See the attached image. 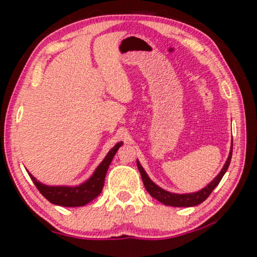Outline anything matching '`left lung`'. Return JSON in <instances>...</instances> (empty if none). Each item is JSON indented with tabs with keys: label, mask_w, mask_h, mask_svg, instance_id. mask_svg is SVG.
I'll list each match as a JSON object with an SVG mask.
<instances>
[{
	"label": "left lung",
	"mask_w": 257,
	"mask_h": 257,
	"mask_svg": "<svg viewBox=\"0 0 257 257\" xmlns=\"http://www.w3.org/2000/svg\"><path fill=\"white\" fill-rule=\"evenodd\" d=\"M232 149H233V145H231V151H229L228 158H227L225 166H223L222 169H221V172L217 174L216 178H215L208 186H205L204 188H202V190L198 191V192H193V193L179 194V193L168 192V191L163 190V188H161L159 186L156 185L155 182H153L152 180L149 178V175H147L145 170H144V168L141 167V164L139 163V161H137V164H138L139 172H140V174H141V179H143L144 185H145L146 191L151 194L153 198H156L161 203H163L164 205L194 206V205H198V204H200V203L204 202V200L208 198L209 196H210V193L213 192L214 188L220 184L221 179H222V176L225 175L227 169H228L229 163H231Z\"/></svg>",
	"instance_id": "obj_1"
}]
</instances>
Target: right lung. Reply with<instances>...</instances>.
Masks as SVG:
<instances>
[{"label":"right lung","mask_w":257,"mask_h":257,"mask_svg":"<svg viewBox=\"0 0 257 257\" xmlns=\"http://www.w3.org/2000/svg\"><path fill=\"white\" fill-rule=\"evenodd\" d=\"M122 145L123 143L120 141V143L116 144V145L112 147L107 155H106L104 161L99 164L95 172L93 173V175L83 184L75 186V187H71V186L44 185L37 181L30 173H29V175H30L31 180L36 185L38 191L42 193L44 198L48 199L53 204L61 206H83L91 202L94 198H96L101 193L108 167H110L116 152L118 151V149Z\"/></svg>","instance_id":"add662e5"}]
</instances>
